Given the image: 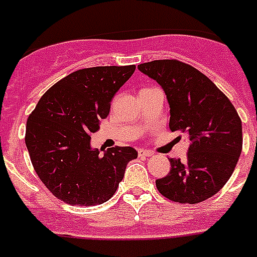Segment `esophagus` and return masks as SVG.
Here are the masks:
<instances>
[{"mask_svg":"<svg viewBox=\"0 0 257 257\" xmlns=\"http://www.w3.org/2000/svg\"><path fill=\"white\" fill-rule=\"evenodd\" d=\"M139 156H140V157H143V158H147V157H152V156H153V153H152V152H149V150L140 149L139 150Z\"/></svg>","mask_w":257,"mask_h":257,"instance_id":"34e87169","label":"esophagus"}]
</instances>
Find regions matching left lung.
Returning <instances> with one entry per match:
<instances>
[{
    "label": "left lung",
    "mask_w": 257,
    "mask_h": 257,
    "mask_svg": "<svg viewBox=\"0 0 257 257\" xmlns=\"http://www.w3.org/2000/svg\"><path fill=\"white\" fill-rule=\"evenodd\" d=\"M161 85L172 132L186 133L187 158H170V173L156 181L173 202L199 203L215 195L232 176L243 147L241 120L228 97L197 68L176 59L139 66Z\"/></svg>",
    "instance_id": "obj_1"
}]
</instances>
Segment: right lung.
I'll list each match as a JSON object with an SVG mask.
<instances>
[{"label": "right lung", "mask_w": 257, "mask_h": 257, "mask_svg": "<svg viewBox=\"0 0 257 257\" xmlns=\"http://www.w3.org/2000/svg\"><path fill=\"white\" fill-rule=\"evenodd\" d=\"M136 66L83 68L67 75L42 96L27 118L26 143L39 179L58 199L72 206L107 202L124 178L131 147L91 148V135L109 113L114 93Z\"/></svg>", "instance_id": "add662e5"}]
</instances>
